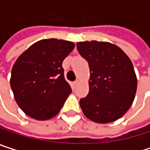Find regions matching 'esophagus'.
<instances>
[{"label": "esophagus", "instance_id": "1", "mask_svg": "<svg viewBox=\"0 0 150 150\" xmlns=\"http://www.w3.org/2000/svg\"><path fill=\"white\" fill-rule=\"evenodd\" d=\"M79 82H80V81H79V80H76V81H75V82H74V84H75V86H77V85L79 84Z\"/></svg>", "mask_w": 150, "mask_h": 150}]
</instances>
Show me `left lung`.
Listing matches in <instances>:
<instances>
[{
    "mask_svg": "<svg viewBox=\"0 0 150 150\" xmlns=\"http://www.w3.org/2000/svg\"><path fill=\"white\" fill-rule=\"evenodd\" d=\"M76 47L90 70L88 95L80 100L84 115L97 123L118 120L131 107L136 93L130 59L119 47L106 42H81Z\"/></svg>",
    "mask_w": 150,
    "mask_h": 150,
    "instance_id": "left-lung-1",
    "label": "left lung"
}]
</instances>
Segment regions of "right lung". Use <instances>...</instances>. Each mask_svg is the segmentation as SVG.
Listing matches in <instances>:
<instances>
[{"mask_svg": "<svg viewBox=\"0 0 150 150\" xmlns=\"http://www.w3.org/2000/svg\"><path fill=\"white\" fill-rule=\"evenodd\" d=\"M74 47V42L69 41L44 39L18 57L10 86L16 103L27 115L45 121L60 112L72 92L62 65Z\"/></svg>", "mask_w": 150, "mask_h": 150, "instance_id": "right-lung-1", "label": "right lung"}]
</instances>
